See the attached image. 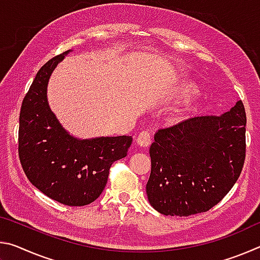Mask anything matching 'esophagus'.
<instances>
[{
	"mask_svg": "<svg viewBox=\"0 0 260 260\" xmlns=\"http://www.w3.org/2000/svg\"><path fill=\"white\" fill-rule=\"evenodd\" d=\"M136 143H138L140 147H143V148L148 147L149 144L151 143V135H150V133H149V132H147V131L141 132L138 138H136Z\"/></svg>",
	"mask_w": 260,
	"mask_h": 260,
	"instance_id": "esophagus-1",
	"label": "esophagus"
}]
</instances>
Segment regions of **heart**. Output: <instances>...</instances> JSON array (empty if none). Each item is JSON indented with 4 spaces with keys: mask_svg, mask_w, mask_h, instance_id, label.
<instances>
[{
    "mask_svg": "<svg viewBox=\"0 0 260 260\" xmlns=\"http://www.w3.org/2000/svg\"><path fill=\"white\" fill-rule=\"evenodd\" d=\"M197 93H199V90H197V87H196L195 83L191 82V81L183 82L181 88H180V96H181V98H183V99L192 98V96H195ZM183 118H184V114L180 113V114H178L177 117L174 118L173 122H175V124H178V122L183 120Z\"/></svg>",
    "mask_w": 260,
    "mask_h": 260,
    "instance_id": "heart-1",
    "label": "heart"
}]
</instances>
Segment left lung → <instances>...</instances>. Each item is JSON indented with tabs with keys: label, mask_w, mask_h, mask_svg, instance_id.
Returning a JSON list of instances; mask_svg holds the SVG:
<instances>
[{
	"label": "left lung",
	"mask_w": 260,
	"mask_h": 260,
	"mask_svg": "<svg viewBox=\"0 0 260 260\" xmlns=\"http://www.w3.org/2000/svg\"><path fill=\"white\" fill-rule=\"evenodd\" d=\"M242 101L221 116L192 118L159 129L151 144L149 203L164 215L206 212L239 179L245 159Z\"/></svg>",
	"instance_id": "left-lung-1"
}]
</instances>
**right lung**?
<instances>
[{"instance_id":"obj_1","label":"right lung","mask_w":260,"mask_h":260,"mask_svg":"<svg viewBox=\"0 0 260 260\" xmlns=\"http://www.w3.org/2000/svg\"><path fill=\"white\" fill-rule=\"evenodd\" d=\"M68 50L37 73L20 109L18 152L29 182L51 200L69 206L90 204L107 186L113 161L127 156L132 136L74 138L48 103L47 87Z\"/></svg>"}]
</instances>
